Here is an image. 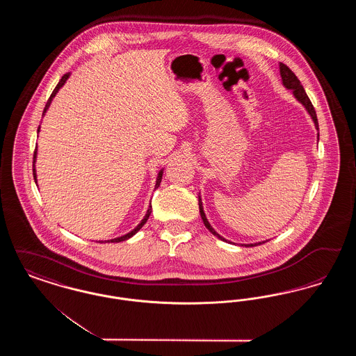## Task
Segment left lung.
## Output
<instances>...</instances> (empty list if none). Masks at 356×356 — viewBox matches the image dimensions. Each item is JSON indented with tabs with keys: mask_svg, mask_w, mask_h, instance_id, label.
<instances>
[{
	"mask_svg": "<svg viewBox=\"0 0 356 356\" xmlns=\"http://www.w3.org/2000/svg\"><path fill=\"white\" fill-rule=\"evenodd\" d=\"M279 69H280V76H282V83H283V86H284V88H287V89H289V90L292 92L293 97H295L298 102H300V104L305 106V111H307V113L311 116V119H312V121H314V125H315L316 131H319V124H318L316 112H315V109H314L312 104H311L309 99H308V96H307V93H305L303 85L300 84L299 79L295 76V73H293L291 69L288 68L286 64L280 63V64H279ZM318 140H319V134H318ZM199 209H200V215H202V219H203L204 225L207 227V229H208V231H209L212 235H215V236L219 237L220 240L225 241V243H231V244H235V243H232V241H229V240H227V238H224V237L220 236V235H219V234H218V232L213 229V227L209 224V221H208L207 216H205V212H204L203 202H202V196H200V193H199ZM266 241H268V240H266ZM266 241L251 243V244H240V245H243V247H256V245H260V244H263V243H266Z\"/></svg>",
	"mask_w": 356,
	"mask_h": 356,
	"instance_id": "obj_1",
	"label": "left lung"
}]
</instances>
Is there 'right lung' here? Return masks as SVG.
Returning a JSON list of instances; mask_svg holds the SVG:
<instances>
[{"instance_id": "obj_1", "label": "right lung", "mask_w": 356, "mask_h": 356, "mask_svg": "<svg viewBox=\"0 0 356 356\" xmlns=\"http://www.w3.org/2000/svg\"><path fill=\"white\" fill-rule=\"evenodd\" d=\"M69 76H70V73H65L63 77H61V80H60V83L57 84V86L54 88V90L51 92V97H49V100L47 102V105H45V108H44V112H42V118L45 116V113L48 112V109H49V106H51V102H53V99H54V96L58 93V90L65 85L67 83V80L69 79ZM37 132H40V127H38V129H37ZM35 160H37V148H35V151H34V157H33V177L34 181L37 183V173H35ZM163 173H164V168H161V170H159V173H157V177H156V184H154V189H157L159 186H160V183H161V179H163ZM151 212H152V205L149 204V207H148V209H147V213H145V216L143 218V220L140 221L137 225H136L135 228L131 231V232H128V234H125V235H122V236L115 237V238H111V240H100L99 243H120V241H124V240H128V238H131L132 236H135L136 234L141 229V227L147 222V220L149 219V215H151Z\"/></svg>"}]
</instances>
